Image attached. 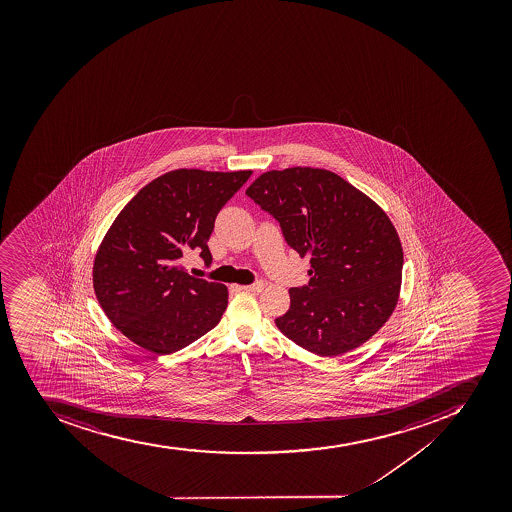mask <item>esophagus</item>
Here are the masks:
<instances>
[{
  "label": "esophagus",
  "mask_w": 512,
  "mask_h": 512,
  "mask_svg": "<svg viewBox=\"0 0 512 512\" xmlns=\"http://www.w3.org/2000/svg\"><path fill=\"white\" fill-rule=\"evenodd\" d=\"M263 286H265L263 281H255V283H252V285L242 286V290L252 291V293H260V291L263 290Z\"/></svg>",
  "instance_id": "esophagus-1"
}]
</instances>
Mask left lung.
I'll use <instances>...</instances> for the list:
<instances>
[{"mask_svg":"<svg viewBox=\"0 0 512 512\" xmlns=\"http://www.w3.org/2000/svg\"><path fill=\"white\" fill-rule=\"evenodd\" d=\"M245 195L280 222L291 249L311 257V280L291 288L276 327L321 357L357 349L380 331L398 303L404 262L385 211L322 168L263 173Z\"/></svg>","mask_w":512,"mask_h":512,"instance_id":"left-lung-1","label":"left lung"}]
</instances>
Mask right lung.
<instances>
[{"label": "right lung", "instance_id": "1", "mask_svg": "<svg viewBox=\"0 0 512 512\" xmlns=\"http://www.w3.org/2000/svg\"><path fill=\"white\" fill-rule=\"evenodd\" d=\"M252 172L173 170L150 181L114 219L93 267L96 298L127 339L168 355L211 331L227 308L222 283L188 275L191 250L209 265L222 206Z\"/></svg>", "mask_w": 512, "mask_h": 512}]
</instances>
